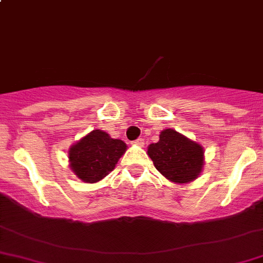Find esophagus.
<instances>
[{
    "mask_svg": "<svg viewBox=\"0 0 263 263\" xmlns=\"http://www.w3.org/2000/svg\"><path fill=\"white\" fill-rule=\"evenodd\" d=\"M135 145H139V146H142L144 145V139H141V137H139L137 140H135L134 141Z\"/></svg>",
    "mask_w": 263,
    "mask_h": 263,
    "instance_id": "34e87169",
    "label": "esophagus"
}]
</instances>
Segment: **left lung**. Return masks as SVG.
Segmentation results:
<instances>
[{"label":"left lung","mask_w":263,"mask_h":263,"mask_svg":"<svg viewBox=\"0 0 263 263\" xmlns=\"http://www.w3.org/2000/svg\"><path fill=\"white\" fill-rule=\"evenodd\" d=\"M147 154L155 168L172 182H191L202 171V147L174 129H164Z\"/></svg>","instance_id":"obj_1"}]
</instances>
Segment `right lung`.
I'll list each match as a JSON object with an SVG mask.
<instances>
[{"label": "right lung", "instance_id": "right-lung-1", "mask_svg": "<svg viewBox=\"0 0 263 263\" xmlns=\"http://www.w3.org/2000/svg\"><path fill=\"white\" fill-rule=\"evenodd\" d=\"M126 147L121 140L112 139L104 131L94 129L70 148V166L81 181L98 182L115 169Z\"/></svg>", "mask_w": 263, "mask_h": 263}]
</instances>
